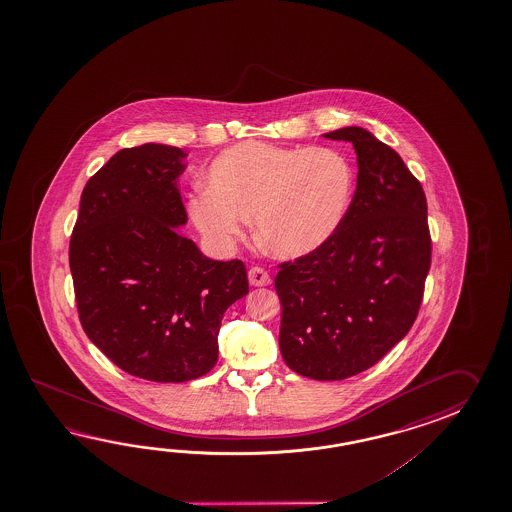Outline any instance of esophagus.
I'll return each instance as SVG.
<instances>
[{
    "instance_id": "obj_1",
    "label": "esophagus",
    "mask_w": 512,
    "mask_h": 512,
    "mask_svg": "<svg viewBox=\"0 0 512 512\" xmlns=\"http://www.w3.org/2000/svg\"><path fill=\"white\" fill-rule=\"evenodd\" d=\"M249 282L254 287H263V285H269L271 282V276H269V272L265 271V269H261V267H251V271H249Z\"/></svg>"
}]
</instances>
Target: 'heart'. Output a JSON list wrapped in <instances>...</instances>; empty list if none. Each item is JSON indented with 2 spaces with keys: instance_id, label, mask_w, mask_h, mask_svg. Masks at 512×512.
I'll return each mask as SVG.
<instances>
[{
  "instance_id": "1",
  "label": "heart",
  "mask_w": 512,
  "mask_h": 512,
  "mask_svg": "<svg viewBox=\"0 0 512 512\" xmlns=\"http://www.w3.org/2000/svg\"><path fill=\"white\" fill-rule=\"evenodd\" d=\"M205 185L190 197V214L210 243L229 247L252 216L261 247L293 260L335 236L348 212L353 170L333 148L247 141L219 153Z\"/></svg>"
}]
</instances>
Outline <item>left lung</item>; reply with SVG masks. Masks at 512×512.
Masks as SVG:
<instances>
[{
    "instance_id": "1",
    "label": "left lung",
    "mask_w": 512,
    "mask_h": 512,
    "mask_svg": "<svg viewBox=\"0 0 512 512\" xmlns=\"http://www.w3.org/2000/svg\"><path fill=\"white\" fill-rule=\"evenodd\" d=\"M357 153V190L335 236L280 263V351L291 370L342 381L368 370L414 326L432 260L423 186L370 131L324 133Z\"/></svg>"
}]
</instances>
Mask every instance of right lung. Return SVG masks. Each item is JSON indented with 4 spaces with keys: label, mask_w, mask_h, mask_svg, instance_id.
<instances>
[{
    "label": "right lung",
    "mask_w": 512,
    "mask_h": 512,
    "mask_svg": "<svg viewBox=\"0 0 512 512\" xmlns=\"http://www.w3.org/2000/svg\"><path fill=\"white\" fill-rule=\"evenodd\" d=\"M186 155L155 142L115 153L87 181L69 241L87 337L146 381L212 370L221 318L249 293L243 261L210 260L177 230L188 221L177 188Z\"/></svg>",
    "instance_id": "right-lung-1"
}]
</instances>
